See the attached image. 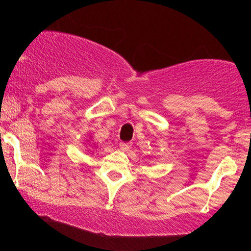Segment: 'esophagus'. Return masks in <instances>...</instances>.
Masks as SVG:
<instances>
[{
	"label": "esophagus",
	"instance_id": "1",
	"mask_svg": "<svg viewBox=\"0 0 251 251\" xmlns=\"http://www.w3.org/2000/svg\"><path fill=\"white\" fill-rule=\"evenodd\" d=\"M119 148H120V150H123V151H128V150L131 149V144H129V143H120Z\"/></svg>",
	"mask_w": 251,
	"mask_h": 251
}]
</instances>
